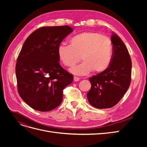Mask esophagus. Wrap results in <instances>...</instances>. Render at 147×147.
I'll use <instances>...</instances> for the list:
<instances>
[{
	"label": "esophagus",
	"mask_w": 147,
	"mask_h": 147,
	"mask_svg": "<svg viewBox=\"0 0 147 147\" xmlns=\"http://www.w3.org/2000/svg\"><path fill=\"white\" fill-rule=\"evenodd\" d=\"M74 82H78V81L80 80V78L77 77H74Z\"/></svg>",
	"instance_id": "obj_1"
}]
</instances>
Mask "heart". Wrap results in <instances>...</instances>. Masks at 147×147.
<instances>
[{
    "mask_svg": "<svg viewBox=\"0 0 147 147\" xmlns=\"http://www.w3.org/2000/svg\"><path fill=\"white\" fill-rule=\"evenodd\" d=\"M57 53L61 63L71 67L80 61L83 63L70 69L72 74L86 75L93 70L102 73L109 68L112 59L113 46L111 40L95 32H85L74 35L70 45L61 43Z\"/></svg>",
    "mask_w": 147,
    "mask_h": 147,
    "instance_id": "b5f03b06",
    "label": "heart"
}]
</instances>
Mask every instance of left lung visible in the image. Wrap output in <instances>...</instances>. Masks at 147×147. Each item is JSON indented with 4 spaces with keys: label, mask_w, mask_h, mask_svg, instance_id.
Wrapping results in <instances>:
<instances>
[{
    "label": "left lung",
    "mask_w": 147,
    "mask_h": 147,
    "mask_svg": "<svg viewBox=\"0 0 147 147\" xmlns=\"http://www.w3.org/2000/svg\"><path fill=\"white\" fill-rule=\"evenodd\" d=\"M111 41L113 54L109 68L89 78L91 88L87 98L90 104L97 109H109L117 104L131 84L132 62L127 49L114 32Z\"/></svg>",
    "instance_id": "8db88e82"
}]
</instances>
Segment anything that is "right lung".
I'll return each instance as SVG.
<instances>
[{
    "label": "right lung",
    "mask_w": 147,
    "mask_h": 147,
    "mask_svg": "<svg viewBox=\"0 0 147 147\" xmlns=\"http://www.w3.org/2000/svg\"><path fill=\"white\" fill-rule=\"evenodd\" d=\"M69 26L43 27L24 42L16 64L18 91L31 108L48 112L63 101V90L73 75L60 65L57 49L73 32Z\"/></svg>",
    "instance_id": "add662e5"
}]
</instances>
